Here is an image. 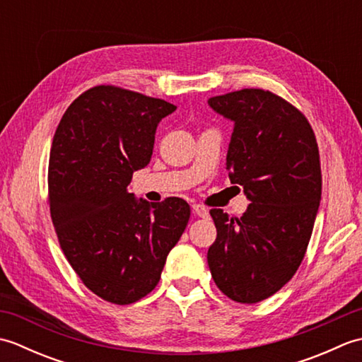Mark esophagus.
Returning a JSON list of instances; mask_svg holds the SVG:
<instances>
[{
  "label": "esophagus",
  "instance_id": "1",
  "mask_svg": "<svg viewBox=\"0 0 362 362\" xmlns=\"http://www.w3.org/2000/svg\"><path fill=\"white\" fill-rule=\"evenodd\" d=\"M193 211H194L196 216H199V218H209V209H206V206H204V205H201V204H194Z\"/></svg>",
  "mask_w": 362,
  "mask_h": 362
}]
</instances>
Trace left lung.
I'll return each instance as SVG.
<instances>
[{"mask_svg":"<svg viewBox=\"0 0 362 362\" xmlns=\"http://www.w3.org/2000/svg\"><path fill=\"white\" fill-rule=\"evenodd\" d=\"M209 104L235 122L226 165L250 205L241 218L210 210L218 235L206 259L228 298L257 303L294 276L308 247L322 194L316 135L297 107L269 90H238Z\"/></svg>","mask_w":362,"mask_h":362,"instance_id":"8db88e82","label":"left lung"}]
</instances>
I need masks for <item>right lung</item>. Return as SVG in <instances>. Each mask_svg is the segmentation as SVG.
<instances>
[{"instance_id":"1","label":"right lung","mask_w":362,"mask_h":362,"mask_svg":"<svg viewBox=\"0 0 362 362\" xmlns=\"http://www.w3.org/2000/svg\"><path fill=\"white\" fill-rule=\"evenodd\" d=\"M163 99L98 86L74 99L49 153L48 204L68 263L107 302L130 305L157 286L180 240L189 205L180 197L149 204L127 185L151 161Z\"/></svg>"}]
</instances>
